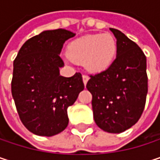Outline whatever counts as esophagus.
Instances as JSON below:
<instances>
[{"mask_svg":"<svg viewBox=\"0 0 160 160\" xmlns=\"http://www.w3.org/2000/svg\"><path fill=\"white\" fill-rule=\"evenodd\" d=\"M82 80H83L84 85H86L87 82H88V80H89V77L87 75H82Z\"/></svg>","mask_w":160,"mask_h":160,"instance_id":"34e87169","label":"esophagus"}]
</instances>
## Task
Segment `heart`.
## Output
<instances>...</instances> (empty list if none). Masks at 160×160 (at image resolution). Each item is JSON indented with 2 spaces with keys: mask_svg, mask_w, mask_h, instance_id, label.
<instances>
[{
  "mask_svg": "<svg viewBox=\"0 0 160 160\" xmlns=\"http://www.w3.org/2000/svg\"><path fill=\"white\" fill-rule=\"evenodd\" d=\"M117 49V41L110 33L87 35L69 44L66 59L82 63L90 72L99 73L110 67Z\"/></svg>",
  "mask_w": 160,
  "mask_h": 160,
  "instance_id": "heart-1",
  "label": "heart"
}]
</instances>
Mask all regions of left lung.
<instances>
[{
    "mask_svg": "<svg viewBox=\"0 0 160 160\" xmlns=\"http://www.w3.org/2000/svg\"><path fill=\"white\" fill-rule=\"evenodd\" d=\"M117 39V56L110 67L91 75L86 88L92 95L96 125L120 133L133 126L144 111L147 94L146 57L141 48L121 31L110 28Z\"/></svg>",
    "mask_w": 160,
    "mask_h": 160,
    "instance_id": "obj_1",
    "label": "left lung"
}]
</instances>
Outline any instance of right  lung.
<instances>
[{
  "mask_svg": "<svg viewBox=\"0 0 160 160\" xmlns=\"http://www.w3.org/2000/svg\"><path fill=\"white\" fill-rule=\"evenodd\" d=\"M76 34L63 28L45 30L28 40L14 61L12 95L24 126L40 136H53L68 124V108L84 89L80 73L60 76V52Z\"/></svg>",
  "mask_w": 160,
  "mask_h": 160,
  "instance_id": "add662e5",
  "label": "right lung"
}]
</instances>
